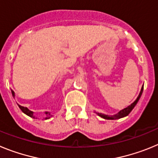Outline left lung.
I'll return each instance as SVG.
<instances>
[{
  "label": "left lung",
  "mask_w": 158,
  "mask_h": 158,
  "mask_svg": "<svg viewBox=\"0 0 158 158\" xmlns=\"http://www.w3.org/2000/svg\"><path fill=\"white\" fill-rule=\"evenodd\" d=\"M142 92H143V86L142 87L140 93H139V96L137 97L136 100H135V101L131 104V105H129L127 107H126V108H123V109L121 110L120 111H118V112L117 113V114H115V115H104V114H102V113H98V112H96V114H97L99 116L101 117V118H105V119H118V118H123V117L127 116V115H129V113L131 112V111H132V109L135 107V105H136L138 101H139V99H140L141 96H142Z\"/></svg>",
  "instance_id": "left-lung-1"
}]
</instances>
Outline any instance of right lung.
<instances>
[{
	"label": "right lung",
	"instance_id": "right-lung-1",
	"mask_svg": "<svg viewBox=\"0 0 158 158\" xmlns=\"http://www.w3.org/2000/svg\"><path fill=\"white\" fill-rule=\"evenodd\" d=\"M11 92H12V96H13V97H15V93H14V92L12 91V90H11ZM19 108H20V110H21V111H23V113H24V114H26V115H28V116L32 117V118H35V115H33V113H34V112H33V111H30V110H29L28 108H27V107H23V106H20V105H19ZM45 114H46V115H47V116H46L45 119H47V118H51V114H50V112H45Z\"/></svg>",
	"mask_w": 158,
	"mask_h": 158
}]
</instances>
